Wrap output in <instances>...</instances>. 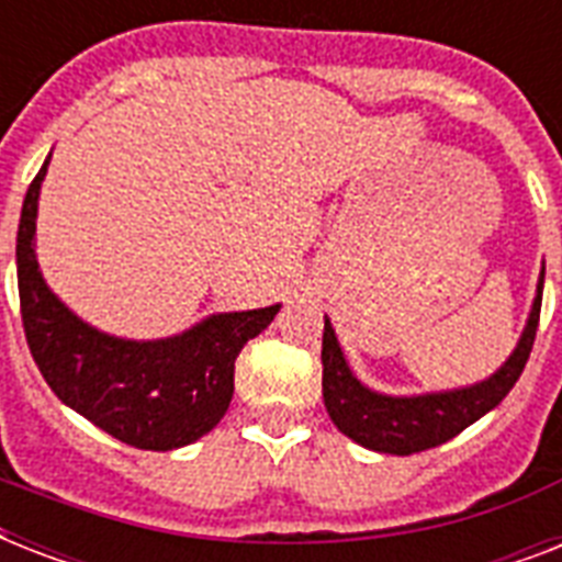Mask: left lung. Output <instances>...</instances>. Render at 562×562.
<instances>
[{
    "label": "left lung",
    "mask_w": 562,
    "mask_h": 562,
    "mask_svg": "<svg viewBox=\"0 0 562 562\" xmlns=\"http://www.w3.org/2000/svg\"><path fill=\"white\" fill-rule=\"evenodd\" d=\"M542 280H546V268L540 271L531 315H528L522 338L510 352V359L484 382L454 387V391L419 393V396H387V393L370 391L368 384L356 379L344 359L341 344L335 338L333 324L326 317L324 350H321L324 405L338 431H344L364 449L384 454L423 452V449H431V446H440L452 440L454 435H461L463 428L496 408L510 393L516 379L522 375L533 338H537V326H540Z\"/></svg>",
    "instance_id": "obj_1"
}]
</instances>
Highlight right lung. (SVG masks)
Segmentation results:
<instances>
[{"label":"right lung","mask_w":562,"mask_h":562,"mask_svg":"<svg viewBox=\"0 0 562 562\" xmlns=\"http://www.w3.org/2000/svg\"><path fill=\"white\" fill-rule=\"evenodd\" d=\"M48 160L31 180L16 229L22 326L40 373L57 400L122 443L151 452L194 443L227 414L238 352L280 306L221 312L160 341H127L83 324L52 294L34 254Z\"/></svg>","instance_id":"1"}]
</instances>
